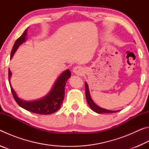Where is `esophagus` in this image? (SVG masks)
I'll list each match as a JSON object with an SVG mask.
<instances>
[{"label":"esophagus","instance_id":"34e87169","mask_svg":"<svg viewBox=\"0 0 149 149\" xmlns=\"http://www.w3.org/2000/svg\"><path fill=\"white\" fill-rule=\"evenodd\" d=\"M73 72H74L75 74H76L77 75H81L82 74H84L85 70L83 67L78 65V66L74 68V70H73Z\"/></svg>","mask_w":149,"mask_h":149}]
</instances>
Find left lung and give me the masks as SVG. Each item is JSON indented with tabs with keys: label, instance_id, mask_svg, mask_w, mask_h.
Returning <instances> with one entry per match:
<instances>
[{
	"label": "left lung",
	"instance_id": "left-lung-1",
	"mask_svg": "<svg viewBox=\"0 0 149 149\" xmlns=\"http://www.w3.org/2000/svg\"><path fill=\"white\" fill-rule=\"evenodd\" d=\"M85 96H86V99L88 104L89 105L91 108L94 111V112L98 113V114H102V113H114L119 112V110H109L104 109V108H100L99 106H97L95 103L93 102L92 100L91 97L90 93H89V87H88V85L86 82L85 83Z\"/></svg>",
	"mask_w": 149,
	"mask_h": 149
}]
</instances>
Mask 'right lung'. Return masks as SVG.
<instances>
[{
  "label": "right lung",
  "instance_id": "add662e5",
  "mask_svg": "<svg viewBox=\"0 0 149 149\" xmlns=\"http://www.w3.org/2000/svg\"><path fill=\"white\" fill-rule=\"evenodd\" d=\"M27 31V28L25 30L23 34L15 42L11 51L10 58H12V56H13L17 48L23 42L26 41ZM11 75L12 72L10 70L8 69L9 84L10 85L12 95H13L14 99L17 103V104L26 110L29 111V112H31L33 113L42 115H48L56 112L58 110L60 109V107H61V104H62L65 96V84H66L67 80L71 76V72H70L69 70L63 72L62 74H61V75L56 79L53 87L52 88L50 91L45 97L42 98V99L33 100V101H26V100H22L17 97L16 92L14 91V90L12 87L10 82Z\"/></svg>",
  "mask_w": 149,
  "mask_h": 149
}]
</instances>
